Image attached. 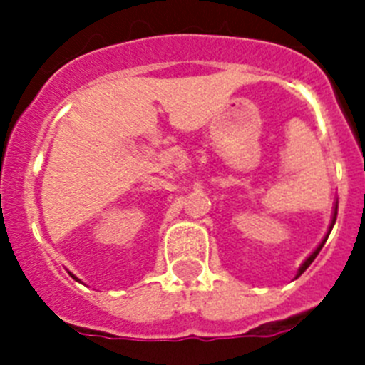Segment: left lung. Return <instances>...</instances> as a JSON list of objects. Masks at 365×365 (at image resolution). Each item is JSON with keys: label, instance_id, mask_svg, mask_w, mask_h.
I'll return each instance as SVG.
<instances>
[{"label": "left lung", "instance_id": "1", "mask_svg": "<svg viewBox=\"0 0 365 365\" xmlns=\"http://www.w3.org/2000/svg\"><path fill=\"white\" fill-rule=\"evenodd\" d=\"M336 212H338V205H336V208H334V217H333V222H331V228H329V230H333V227H334V221H336ZM325 241H327V237H325V240L322 241V243H320V247L316 248L314 252H312L311 256H309L307 259H305V263H303V265L299 267V270H298V276H302V274L305 272V270H307V267L311 265L312 261H314V257L318 256V252H320V250H322V247H324V243H325ZM298 276H296V278H298Z\"/></svg>", "mask_w": 365, "mask_h": 365}]
</instances>
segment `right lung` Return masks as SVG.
<instances>
[{"mask_svg": "<svg viewBox=\"0 0 365 365\" xmlns=\"http://www.w3.org/2000/svg\"><path fill=\"white\" fill-rule=\"evenodd\" d=\"M73 278H74V276H73Z\"/></svg>", "mask_w": 365, "mask_h": 365, "instance_id": "obj_1", "label": "right lung"}]
</instances>
